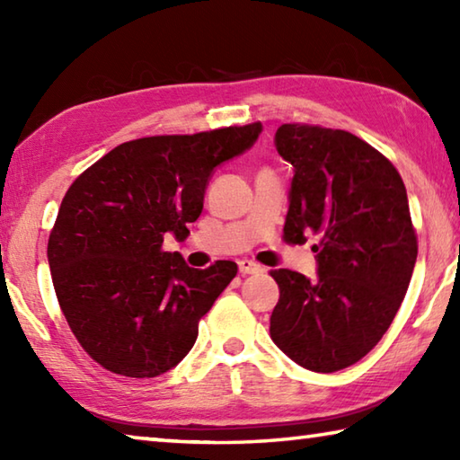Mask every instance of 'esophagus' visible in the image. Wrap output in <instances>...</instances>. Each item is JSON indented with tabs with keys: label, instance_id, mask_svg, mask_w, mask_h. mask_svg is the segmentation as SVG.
Returning a JSON list of instances; mask_svg holds the SVG:
<instances>
[{
	"label": "esophagus",
	"instance_id": "obj_1",
	"mask_svg": "<svg viewBox=\"0 0 460 460\" xmlns=\"http://www.w3.org/2000/svg\"><path fill=\"white\" fill-rule=\"evenodd\" d=\"M263 268L260 266V263H255L252 260H239V271L241 274H260Z\"/></svg>",
	"mask_w": 460,
	"mask_h": 460
}]
</instances>
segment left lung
<instances>
[{
    "instance_id": "obj_1",
    "label": "left lung",
    "mask_w": 460,
    "mask_h": 460,
    "mask_svg": "<svg viewBox=\"0 0 460 460\" xmlns=\"http://www.w3.org/2000/svg\"><path fill=\"white\" fill-rule=\"evenodd\" d=\"M276 147L294 166L284 241L313 247L316 279L271 270V341L302 367L332 373L363 359L392 324L418 255L406 186L376 147L345 129L284 123Z\"/></svg>"
}]
</instances>
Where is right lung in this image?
<instances>
[{
  "label": "right lung",
  "mask_w": 460,
  "mask_h": 460,
  "mask_svg": "<svg viewBox=\"0 0 460 460\" xmlns=\"http://www.w3.org/2000/svg\"><path fill=\"white\" fill-rule=\"evenodd\" d=\"M261 123L119 144L76 178L49 237L58 305L93 361L155 377L190 351L199 321L237 276L235 261L189 268L164 235H189L213 168L245 152Z\"/></svg>",
  "instance_id": "1"
}]
</instances>
